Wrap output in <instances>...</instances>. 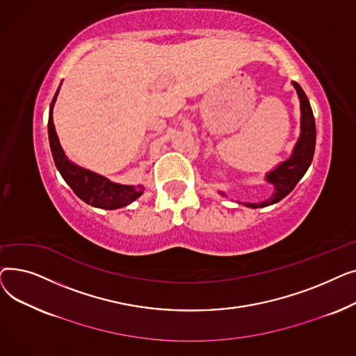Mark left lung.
<instances>
[{"label":"left lung","instance_id":"obj_1","mask_svg":"<svg viewBox=\"0 0 356 356\" xmlns=\"http://www.w3.org/2000/svg\"><path fill=\"white\" fill-rule=\"evenodd\" d=\"M293 86L298 93V98H300V109H302L300 138H298L293 149L291 157L283 161L278 167H275L273 172L267 175V181L273 183V186L275 188L271 197H268L266 202H261V203H245V207L248 208H252V209L266 208L286 197L296 188L297 181L305 176L309 165L312 164L313 154H314V145H316V124H314L313 111L302 86L297 82H293Z\"/></svg>","mask_w":356,"mask_h":356}]
</instances>
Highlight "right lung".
<instances>
[{
	"instance_id": "1",
	"label": "right lung",
	"mask_w": 356,
	"mask_h": 356,
	"mask_svg": "<svg viewBox=\"0 0 356 356\" xmlns=\"http://www.w3.org/2000/svg\"><path fill=\"white\" fill-rule=\"evenodd\" d=\"M60 89V88H59ZM58 92L50 104L49 112V141L51 156L54 160L56 167H58L59 173L65 179V181L70 186V189L74 192L79 199L90 207L101 208V209H118L124 208L131 202H134L143 195V186H124L112 183L104 176H99L86 168H82L76 164H73L65 156V152L60 147L58 134H56L54 124H53V106L58 98Z\"/></svg>"
}]
</instances>
